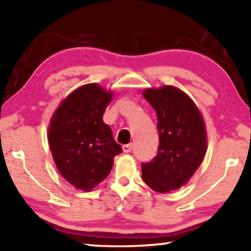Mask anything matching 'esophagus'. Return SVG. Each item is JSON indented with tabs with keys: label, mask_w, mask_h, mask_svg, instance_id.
<instances>
[{
	"label": "esophagus",
	"mask_w": 251,
	"mask_h": 251,
	"mask_svg": "<svg viewBox=\"0 0 251 251\" xmlns=\"http://www.w3.org/2000/svg\"><path fill=\"white\" fill-rule=\"evenodd\" d=\"M122 149L125 152H130L132 150V144H128V145H123Z\"/></svg>",
	"instance_id": "34e87169"
}]
</instances>
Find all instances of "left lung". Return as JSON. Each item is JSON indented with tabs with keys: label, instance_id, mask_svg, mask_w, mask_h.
<instances>
[{
	"label": "left lung",
	"instance_id": "1",
	"mask_svg": "<svg viewBox=\"0 0 251 251\" xmlns=\"http://www.w3.org/2000/svg\"><path fill=\"white\" fill-rule=\"evenodd\" d=\"M144 96L157 113L159 145L156 157L142 163V179L158 193L174 191L187 183L206 151L202 115L178 88H150Z\"/></svg>",
	"mask_w": 251,
	"mask_h": 251
}]
</instances>
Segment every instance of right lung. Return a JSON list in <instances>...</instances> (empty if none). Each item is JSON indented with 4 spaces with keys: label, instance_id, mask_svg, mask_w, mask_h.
Instances as JSON below:
<instances>
[{
    "label": "right lung",
    "instance_id": "right-lung-1",
    "mask_svg": "<svg viewBox=\"0 0 251 251\" xmlns=\"http://www.w3.org/2000/svg\"><path fill=\"white\" fill-rule=\"evenodd\" d=\"M112 93L98 84H87L68 96L53 115L48 141L59 173L68 183L83 191L106 178L114 156L122 147L103 114Z\"/></svg>",
    "mask_w": 251,
    "mask_h": 251
}]
</instances>
